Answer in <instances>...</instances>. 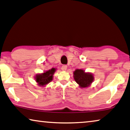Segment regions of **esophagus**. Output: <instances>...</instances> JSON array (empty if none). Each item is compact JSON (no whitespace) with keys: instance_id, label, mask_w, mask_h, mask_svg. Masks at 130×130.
<instances>
[{"instance_id":"esophagus-1","label":"esophagus","mask_w":130,"mask_h":130,"mask_svg":"<svg viewBox=\"0 0 130 130\" xmlns=\"http://www.w3.org/2000/svg\"><path fill=\"white\" fill-rule=\"evenodd\" d=\"M61 69H62V71H66L67 69V65H62L61 67Z\"/></svg>"}]
</instances>
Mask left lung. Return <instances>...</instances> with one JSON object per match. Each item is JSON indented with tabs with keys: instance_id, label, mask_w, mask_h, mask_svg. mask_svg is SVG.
I'll return each instance as SVG.
<instances>
[{
	"instance_id": "obj_1",
	"label": "left lung",
	"mask_w": 130,
	"mask_h": 130,
	"mask_svg": "<svg viewBox=\"0 0 130 130\" xmlns=\"http://www.w3.org/2000/svg\"><path fill=\"white\" fill-rule=\"evenodd\" d=\"M73 78L80 88H86L91 85L94 77L91 73L85 72L83 69H76L73 72Z\"/></svg>"
}]
</instances>
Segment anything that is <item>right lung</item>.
<instances>
[{
	"label": "right lung",
	"instance_id": "right-lung-1",
	"mask_svg": "<svg viewBox=\"0 0 130 130\" xmlns=\"http://www.w3.org/2000/svg\"><path fill=\"white\" fill-rule=\"evenodd\" d=\"M56 71L55 68H51L47 71H45L42 73L37 74L35 76L36 83L40 87H44L53 80V75Z\"/></svg>",
	"mask_w": 130,
	"mask_h": 130
}]
</instances>
